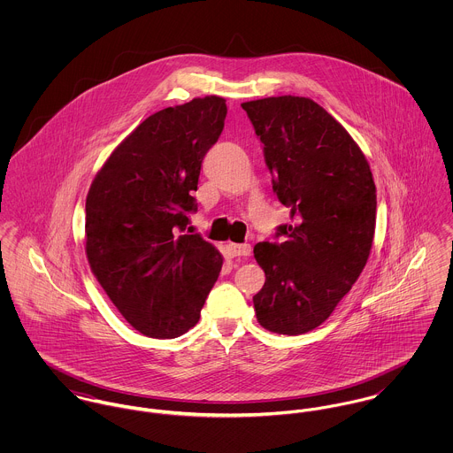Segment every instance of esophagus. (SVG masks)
<instances>
[{
    "label": "esophagus",
    "mask_w": 453,
    "mask_h": 453,
    "mask_svg": "<svg viewBox=\"0 0 453 453\" xmlns=\"http://www.w3.org/2000/svg\"><path fill=\"white\" fill-rule=\"evenodd\" d=\"M226 251L232 258H237V257H250L251 255V246L250 244H228L226 246Z\"/></svg>",
    "instance_id": "1"
}]
</instances>
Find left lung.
I'll list each match as a JSON object with an SVG mask.
<instances>
[{
  "label": "left lung",
  "instance_id": "1",
  "mask_svg": "<svg viewBox=\"0 0 453 453\" xmlns=\"http://www.w3.org/2000/svg\"><path fill=\"white\" fill-rule=\"evenodd\" d=\"M263 142L272 188L291 209L277 242H259L258 323L279 334L323 324L361 275L375 235L377 188L366 157L323 106L280 96L241 104Z\"/></svg>",
  "mask_w": 453,
  "mask_h": 453
}]
</instances>
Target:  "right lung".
I'll use <instances>...</instances> for the list:
<instances>
[{"label": "right lung", "instance_id": "1", "mask_svg": "<svg viewBox=\"0 0 453 453\" xmlns=\"http://www.w3.org/2000/svg\"><path fill=\"white\" fill-rule=\"evenodd\" d=\"M225 119L218 96L157 111L115 148L87 195L90 268L146 336L176 338L194 327L221 272L218 250L185 228L202 160Z\"/></svg>", "mask_w": 453, "mask_h": 453}]
</instances>
